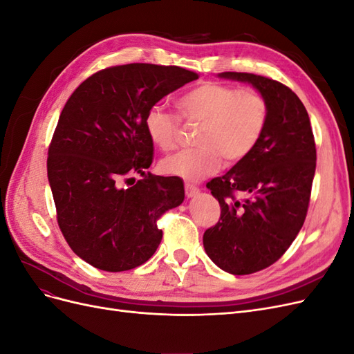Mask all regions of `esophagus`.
<instances>
[{
  "label": "esophagus",
  "instance_id": "34e87169",
  "mask_svg": "<svg viewBox=\"0 0 354 354\" xmlns=\"http://www.w3.org/2000/svg\"><path fill=\"white\" fill-rule=\"evenodd\" d=\"M185 190H186V196L187 198H192L199 194V187H196L195 185H190V183H186L185 185Z\"/></svg>",
  "mask_w": 354,
  "mask_h": 354
}]
</instances>
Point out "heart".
<instances>
[{"instance_id": "heart-1", "label": "heart", "mask_w": 354, "mask_h": 354, "mask_svg": "<svg viewBox=\"0 0 354 354\" xmlns=\"http://www.w3.org/2000/svg\"><path fill=\"white\" fill-rule=\"evenodd\" d=\"M187 124H199L194 142L198 145L162 160L165 174L198 181L220 168L238 164L260 143L269 122V103L255 88H236L207 81L195 85L176 102ZM145 127L151 142L160 151H173L180 142L178 116L155 106L147 112Z\"/></svg>"}]
</instances>
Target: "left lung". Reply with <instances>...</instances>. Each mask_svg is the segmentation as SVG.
<instances>
[{"instance_id": "obj_1", "label": "left lung", "mask_w": 354, "mask_h": 354, "mask_svg": "<svg viewBox=\"0 0 354 354\" xmlns=\"http://www.w3.org/2000/svg\"><path fill=\"white\" fill-rule=\"evenodd\" d=\"M221 78L250 82L269 103L260 143L226 174L207 183L221 207L203 233V248L220 269L251 274L276 263L307 216L316 169V145L307 111L279 81L248 72Z\"/></svg>"}]
</instances>
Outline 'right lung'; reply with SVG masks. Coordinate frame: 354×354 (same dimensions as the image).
Masks as SVG:
<instances>
[{
	"label": "right lung",
	"instance_id": "add662e5",
	"mask_svg": "<svg viewBox=\"0 0 354 354\" xmlns=\"http://www.w3.org/2000/svg\"><path fill=\"white\" fill-rule=\"evenodd\" d=\"M196 72L128 63L93 73L72 93L48 147L47 174L59 227L95 269L131 270L162 239L158 220L185 199L183 181L146 173L153 160L147 112ZM131 174L142 180L121 188Z\"/></svg>",
	"mask_w": 354,
	"mask_h": 354
}]
</instances>
